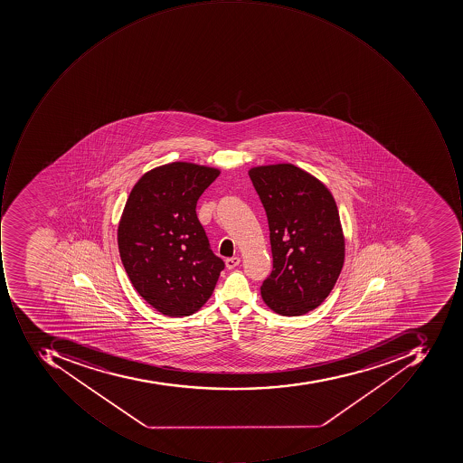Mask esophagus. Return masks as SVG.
<instances>
[{"label": "esophagus", "instance_id": "1", "mask_svg": "<svg viewBox=\"0 0 463 463\" xmlns=\"http://www.w3.org/2000/svg\"><path fill=\"white\" fill-rule=\"evenodd\" d=\"M241 263V259L238 256L228 257L227 260H225V266H227L228 269H235L236 266H239Z\"/></svg>", "mask_w": 463, "mask_h": 463}]
</instances>
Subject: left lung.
Wrapping results in <instances>:
<instances>
[{
  "label": "left lung",
  "mask_w": 463,
  "mask_h": 463,
  "mask_svg": "<svg viewBox=\"0 0 463 463\" xmlns=\"http://www.w3.org/2000/svg\"><path fill=\"white\" fill-rule=\"evenodd\" d=\"M269 220L272 271L261 297L275 313L300 316L323 303L344 266L335 200L318 179L292 164L249 171Z\"/></svg>",
  "instance_id": "obj_1"
}]
</instances>
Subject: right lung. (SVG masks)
Listing matches in <instances>:
<instances>
[{"label":"right lung","mask_w":463,"mask_h":463,"mask_svg":"<svg viewBox=\"0 0 463 463\" xmlns=\"http://www.w3.org/2000/svg\"><path fill=\"white\" fill-rule=\"evenodd\" d=\"M218 175L192 163L157 166L125 204L118 227L125 271L140 297L168 317L197 312L224 269L196 214L197 200Z\"/></svg>","instance_id":"add662e5"}]
</instances>
